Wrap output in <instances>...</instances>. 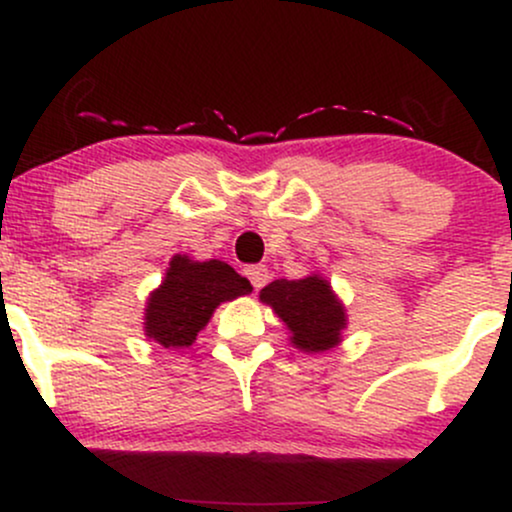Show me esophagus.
<instances>
[{"label": "esophagus", "mask_w": 512, "mask_h": 512, "mask_svg": "<svg viewBox=\"0 0 512 512\" xmlns=\"http://www.w3.org/2000/svg\"><path fill=\"white\" fill-rule=\"evenodd\" d=\"M245 276H248L250 284L255 286L257 291H260L262 286L267 284V279H269V269L264 267V264H250V267H245Z\"/></svg>", "instance_id": "esophagus-1"}]
</instances>
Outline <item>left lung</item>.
I'll return each instance as SVG.
<instances>
[{
	"mask_svg": "<svg viewBox=\"0 0 512 512\" xmlns=\"http://www.w3.org/2000/svg\"><path fill=\"white\" fill-rule=\"evenodd\" d=\"M260 298L291 330V342L303 351H327L339 342L346 317L325 279H276L260 291Z\"/></svg>",
	"mask_w": 512,
	"mask_h": 512,
	"instance_id": "1",
	"label": "left lung"
}]
</instances>
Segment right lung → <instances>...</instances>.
Returning <instances> with one entry per match:
<instances>
[{"label": "right lung", "instance_id": "add662e5", "mask_svg": "<svg viewBox=\"0 0 512 512\" xmlns=\"http://www.w3.org/2000/svg\"><path fill=\"white\" fill-rule=\"evenodd\" d=\"M250 291V281L231 264L219 260L192 262L175 255L161 289L151 293L146 305V334L166 349L190 346L216 305Z\"/></svg>", "mask_w": 512, "mask_h": 512}]
</instances>
